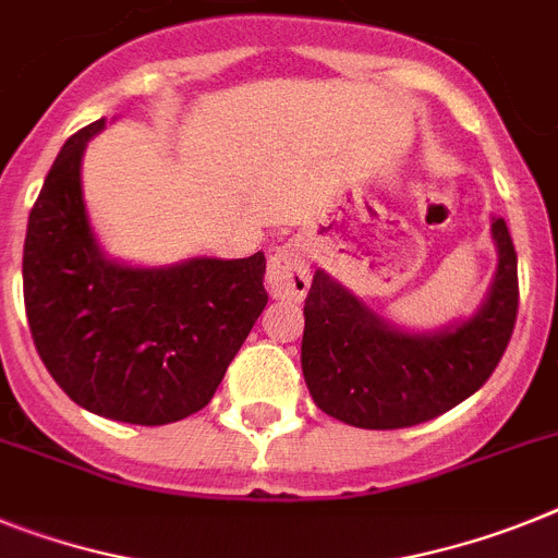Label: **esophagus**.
<instances>
[{
    "instance_id": "1",
    "label": "esophagus",
    "mask_w": 558,
    "mask_h": 558,
    "mask_svg": "<svg viewBox=\"0 0 558 558\" xmlns=\"http://www.w3.org/2000/svg\"><path fill=\"white\" fill-rule=\"evenodd\" d=\"M312 280V260H308L306 243L289 241L275 250L266 271V283L278 298L287 301H303Z\"/></svg>"
}]
</instances>
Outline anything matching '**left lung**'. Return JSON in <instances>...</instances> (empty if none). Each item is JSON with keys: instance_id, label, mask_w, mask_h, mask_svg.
I'll return each mask as SVG.
<instances>
[{"instance_id": "8db88e82", "label": "left lung", "mask_w": 558, "mask_h": 558, "mask_svg": "<svg viewBox=\"0 0 558 558\" xmlns=\"http://www.w3.org/2000/svg\"><path fill=\"white\" fill-rule=\"evenodd\" d=\"M490 232L499 264L488 298L474 317L430 335L388 326L326 271H315L303 306L301 366L317 409L354 428H409L485 386L519 308L517 250L502 218H494Z\"/></svg>"}]
</instances>
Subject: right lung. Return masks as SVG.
Masks as SVG:
<instances>
[{
  "label": "right lung",
  "mask_w": 558,
  "mask_h": 558,
  "mask_svg": "<svg viewBox=\"0 0 558 558\" xmlns=\"http://www.w3.org/2000/svg\"><path fill=\"white\" fill-rule=\"evenodd\" d=\"M70 135L27 218L25 312L41 363L82 409L167 425L213 400L264 312L266 257H192L161 269L101 255L82 195L84 147Z\"/></svg>",
  "instance_id": "obj_1"
}]
</instances>
